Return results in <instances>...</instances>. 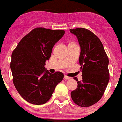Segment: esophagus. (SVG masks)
Returning a JSON list of instances; mask_svg holds the SVG:
<instances>
[{
  "mask_svg": "<svg viewBox=\"0 0 122 122\" xmlns=\"http://www.w3.org/2000/svg\"><path fill=\"white\" fill-rule=\"evenodd\" d=\"M64 79H71V77H68V76H64Z\"/></svg>",
  "mask_w": 122,
  "mask_h": 122,
  "instance_id": "34e87169",
  "label": "esophagus"
}]
</instances>
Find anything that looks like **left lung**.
<instances>
[{
  "label": "left lung",
  "instance_id": "left-lung-1",
  "mask_svg": "<svg viewBox=\"0 0 122 122\" xmlns=\"http://www.w3.org/2000/svg\"><path fill=\"white\" fill-rule=\"evenodd\" d=\"M77 37L81 48L79 63L82 81L76 77L77 88L71 92L74 102L82 107H90L102 98L109 81V59L102 43L92 31L81 28L70 29Z\"/></svg>",
  "mask_w": 122,
  "mask_h": 122
}]
</instances>
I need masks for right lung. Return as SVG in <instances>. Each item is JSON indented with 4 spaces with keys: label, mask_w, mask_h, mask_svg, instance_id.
Returning a JSON list of instances; mask_svg holds the SVG:
<instances>
[{
    "label": "right lung",
    "mask_w": 122,
    "mask_h": 122,
    "mask_svg": "<svg viewBox=\"0 0 122 122\" xmlns=\"http://www.w3.org/2000/svg\"><path fill=\"white\" fill-rule=\"evenodd\" d=\"M65 31L37 28L24 36L13 51L10 64L13 81L23 99L34 105H42L51 98L63 74H51L45 67L52 48Z\"/></svg>",
    "instance_id": "1"
}]
</instances>
